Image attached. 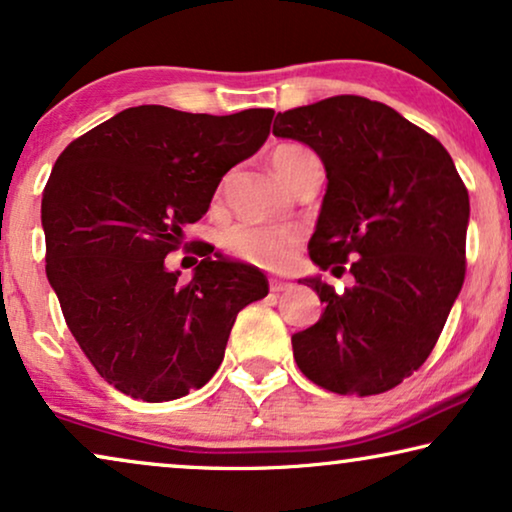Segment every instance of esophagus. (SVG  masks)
<instances>
[{
	"mask_svg": "<svg viewBox=\"0 0 512 512\" xmlns=\"http://www.w3.org/2000/svg\"><path fill=\"white\" fill-rule=\"evenodd\" d=\"M291 289H293L291 282H284V279H270V291L272 293H286Z\"/></svg>",
	"mask_w": 512,
	"mask_h": 512,
	"instance_id": "34e87169",
	"label": "esophagus"
}]
</instances>
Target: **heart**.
I'll list each match as a JSON object with an SVG mask.
<instances>
[{
  "instance_id": "1",
  "label": "heart",
  "mask_w": 512,
  "mask_h": 512,
  "mask_svg": "<svg viewBox=\"0 0 512 512\" xmlns=\"http://www.w3.org/2000/svg\"><path fill=\"white\" fill-rule=\"evenodd\" d=\"M317 156L300 144H282L270 153V165L277 179L284 186L291 184L296 172ZM300 244V233L296 228H272L251 226V223H235L221 233V247L237 261L268 270H282L291 263Z\"/></svg>"
}]
</instances>
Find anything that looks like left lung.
Here are the masks:
<instances>
[{
    "instance_id": "8db88e82",
    "label": "left lung",
    "mask_w": 512,
    "mask_h": 512,
    "mask_svg": "<svg viewBox=\"0 0 512 512\" xmlns=\"http://www.w3.org/2000/svg\"><path fill=\"white\" fill-rule=\"evenodd\" d=\"M272 135L310 146L326 195L310 258L354 284H303L324 312L293 333L307 380L335 394L394 389L429 359L466 272L468 191L445 146L396 109L338 95L277 114Z\"/></svg>"
}]
</instances>
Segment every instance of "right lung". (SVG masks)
<instances>
[{
	"instance_id": "add662e5",
	"label": "right lung",
	"mask_w": 512,
	"mask_h": 512,
	"mask_svg": "<svg viewBox=\"0 0 512 512\" xmlns=\"http://www.w3.org/2000/svg\"><path fill=\"white\" fill-rule=\"evenodd\" d=\"M272 116L142 104L55 160L41 200L48 282L83 354L125 396L163 403L205 387L237 312L268 296L247 263L205 256L181 284L165 256L207 214L223 174L261 149Z\"/></svg>"
}]
</instances>
